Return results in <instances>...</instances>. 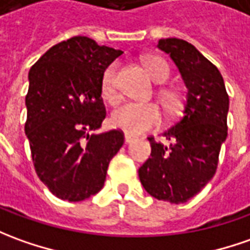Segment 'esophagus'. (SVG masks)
I'll use <instances>...</instances> for the list:
<instances>
[{"mask_svg":"<svg viewBox=\"0 0 250 250\" xmlns=\"http://www.w3.org/2000/svg\"><path fill=\"white\" fill-rule=\"evenodd\" d=\"M134 139H135V137H132V135H130V134H125V144H131Z\"/></svg>","mask_w":250,"mask_h":250,"instance_id":"obj_1","label":"esophagus"}]
</instances>
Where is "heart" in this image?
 <instances>
[{
  "label": "heart",
  "instance_id": "b5f03b06",
  "mask_svg": "<svg viewBox=\"0 0 250 250\" xmlns=\"http://www.w3.org/2000/svg\"><path fill=\"white\" fill-rule=\"evenodd\" d=\"M144 64H145L146 72L154 82L163 83L169 75L168 64L161 57H157V56L147 57ZM101 93L104 98L111 104H115L119 100L120 94L118 90V64L116 62H112L105 68L103 78H101ZM159 94H160L161 105L168 113H174L181 108L182 97L178 91L164 89L160 90ZM111 122L112 125L119 130L131 134V135H138L159 125L160 111L157 105L153 103H125L113 111Z\"/></svg>",
  "mask_w": 250,
  "mask_h": 250
}]
</instances>
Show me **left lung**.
I'll return each instance as SVG.
<instances>
[{
	"instance_id": "left-lung-1",
	"label": "left lung",
	"mask_w": 250,
	"mask_h": 250,
	"mask_svg": "<svg viewBox=\"0 0 250 250\" xmlns=\"http://www.w3.org/2000/svg\"><path fill=\"white\" fill-rule=\"evenodd\" d=\"M171 56L186 87L183 116L163 135L169 145L150 142V157L138 169L139 181L157 200L183 204L198 194L218 169L227 137L229 94L219 69L191 43L178 38L159 41Z\"/></svg>"
}]
</instances>
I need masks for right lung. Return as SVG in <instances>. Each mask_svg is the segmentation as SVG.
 Instances as JSON below:
<instances>
[{
    "label": "right lung",
    "mask_w": 250,
    "mask_h": 250,
    "mask_svg": "<svg viewBox=\"0 0 250 250\" xmlns=\"http://www.w3.org/2000/svg\"><path fill=\"white\" fill-rule=\"evenodd\" d=\"M122 53L74 37L50 47L30 69L24 131L35 172L61 200L76 203L98 193L123 146L122 130L91 132L106 115L104 71Z\"/></svg>",
    "instance_id": "right-lung-1"
}]
</instances>
